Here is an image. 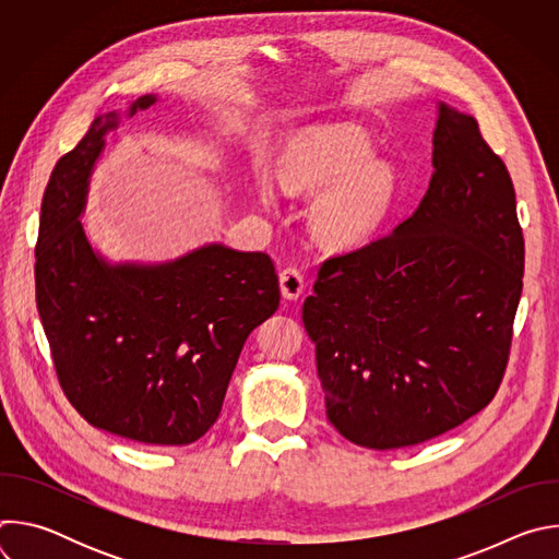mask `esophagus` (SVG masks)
<instances>
[{
	"instance_id": "obj_1",
	"label": "esophagus",
	"mask_w": 559,
	"mask_h": 559,
	"mask_svg": "<svg viewBox=\"0 0 559 559\" xmlns=\"http://www.w3.org/2000/svg\"><path fill=\"white\" fill-rule=\"evenodd\" d=\"M278 283H281V294L283 298L287 300H296L302 289H305V281H302V274L296 270V267H287L278 274Z\"/></svg>"
}]
</instances>
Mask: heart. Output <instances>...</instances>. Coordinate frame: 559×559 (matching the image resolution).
Returning <instances> with one entry per match:
<instances>
[{
	"label": "heart",
	"mask_w": 559,
	"mask_h": 559,
	"mask_svg": "<svg viewBox=\"0 0 559 559\" xmlns=\"http://www.w3.org/2000/svg\"><path fill=\"white\" fill-rule=\"evenodd\" d=\"M376 156L371 136L358 126L328 123L296 134L278 158V179L296 194L316 197L311 227L332 248H356L371 238L395 199V170ZM257 197L274 207L270 173H257Z\"/></svg>",
	"instance_id": "b5f03b06"
}]
</instances>
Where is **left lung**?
Listing matches in <instances>:
<instances>
[{
	"mask_svg": "<svg viewBox=\"0 0 559 559\" xmlns=\"http://www.w3.org/2000/svg\"><path fill=\"white\" fill-rule=\"evenodd\" d=\"M436 108L418 210L380 241L325 261L302 302L330 423L378 451L431 440L491 403L522 294L509 170L471 115Z\"/></svg>",
	"mask_w": 559,
	"mask_h": 559,
	"instance_id": "obj_1",
	"label": "left lung"
}]
</instances>
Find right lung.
Here are the masks:
<instances>
[{
	"label": "right lung",
	"instance_id": "1",
	"mask_svg": "<svg viewBox=\"0 0 559 559\" xmlns=\"http://www.w3.org/2000/svg\"><path fill=\"white\" fill-rule=\"evenodd\" d=\"M99 112L46 186L35 250L37 309L59 384L93 427L181 447L216 423L238 356L278 309L274 263L218 241L164 263L108 261L82 216L106 136L121 117Z\"/></svg>",
	"mask_w": 559,
	"mask_h": 559
}]
</instances>
